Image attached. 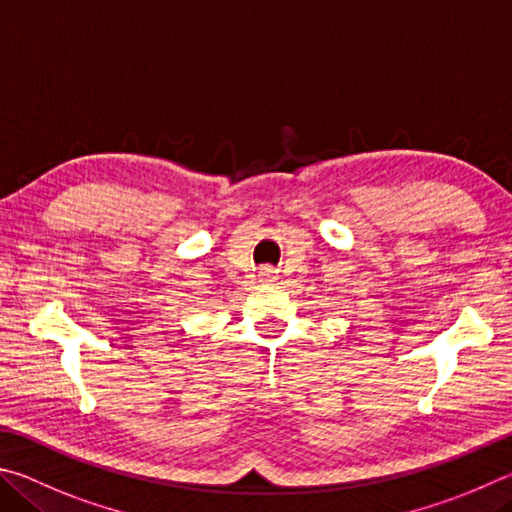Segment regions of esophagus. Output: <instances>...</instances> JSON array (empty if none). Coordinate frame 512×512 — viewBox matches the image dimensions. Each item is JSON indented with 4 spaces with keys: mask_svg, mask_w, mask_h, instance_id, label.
I'll return each instance as SVG.
<instances>
[{
    "mask_svg": "<svg viewBox=\"0 0 512 512\" xmlns=\"http://www.w3.org/2000/svg\"><path fill=\"white\" fill-rule=\"evenodd\" d=\"M261 279H263L265 283L276 281V270H272V267H263V270H261Z\"/></svg>",
    "mask_w": 512,
    "mask_h": 512,
    "instance_id": "1",
    "label": "esophagus"
}]
</instances>
